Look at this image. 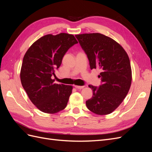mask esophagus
Masks as SVG:
<instances>
[{"label": "esophagus", "mask_w": 152, "mask_h": 152, "mask_svg": "<svg viewBox=\"0 0 152 152\" xmlns=\"http://www.w3.org/2000/svg\"><path fill=\"white\" fill-rule=\"evenodd\" d=\"M84 86H75V87L76 89H82V88H84Z\"/></svg>", "instance_id": "esophagus-1"}]
</instances>
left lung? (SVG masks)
Returning <instances> with one entry per match:
<instances>
[{
    "mask_svg": "<svg viewBox=\"0 0 152 152\" xmlns=\"http://www.w3.org/2000/svg\"><path fill=\"white\" fill-rule=\"evenodd\" d=\"M89 59L90 68H99L101 85H89L93 97L86 101L90 111L103 115L111 113L123 102L132 80L131 63L121 45L99 33L75 35Z\"/></svg>",
    "mask_w": 152,
    "mask_h": 152,
    "instance_id": "1",
    "label": "left lung"
}]
</instances>
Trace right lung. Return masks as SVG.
<instances>
[{
    "label": "right lung",
    "instance_id": "right-lung-1",
    "mask_svg": "<svg viewBox=\"0 0 152 152\" xmlns=\"http://www.w3.org/2000/svg\"><path fill=\"white\" fill-rule=\"evenodd\" d=\"M78 42L73 35H46L32 44L23 59L20 79L31 102L40 111L56 113L65 109L72 86L54 83L52 77L64 55Z\"/></svg>",
    "mask_w": 152,
    "mask_h": 152
}]
</instances>
